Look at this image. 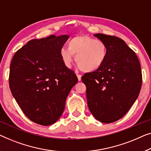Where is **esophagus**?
I'll return each mask as SVG.
<instances>
[{"label": "esophagus", "mask_w": 151, "mask_h": 151, "mask_svg": "<svg viewBox=\"0 0 151 151\" xmlns=\"http://www.w3.org/2000/svg\"><path fill=\"white\" fill-rule=\"evenodd\" d=\"M76 76H77V78H78V81H80L81 80V75H76Z\"/></svg>", "instance_id": "esophagus-1"}]
</instances>
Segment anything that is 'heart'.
Segmentation results:
<instances>
[{
  "label": "heart",
  "mask_w": 151,
  "mask_h": 151,
  "mask_svg": "<svg viewBox=\"0 0 151 151\" xmlns=\"http://www.w3.org/2000/svg\"><path fill=\"white\" fill-rule=\"evenodd\" d=\"M65 65L70 66L75 56V62L84 73H93L103 66L107 58V46L105 42L88 35H78L72 38L68 48L59 52Z\"/></svg>",
  "instance_id": "heart-1"
}]
</instances>
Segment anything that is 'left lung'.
I'll use <instances>...</instances> for the list:
<instances>
[{"instance_id": "1", "label": "left lung", "mask_w": 151, "mask_h": 151, "mask_svg": "<svg viewBox=\"0 0 151 151\" xmlns=\"http://www.w3.org/2000/svg\"><path fill=\"white\" fill-rule=\"evenodd\" d=\"M105 42L108 55L98 70L85 74L89 109L100 122L111 123L122 118L139 96L142 71L137 55L120 38L97 33Z\"/></svg>"}]
</instances>
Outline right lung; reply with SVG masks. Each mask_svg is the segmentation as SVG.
I'll list each match as a JSON object with an SVG mask.
<instances>
[{
    "label": "right lung",
    "instance_id": "right-lung-1",
    "mask_svg": "<svg viewBox=\"0 0 151 151\" xmlns=\"http://www.w3.org/2000/svg\"><path fill=\"white\" fill-rule=\"evenodd\" d=\"M68 38L51 35L31 40L13 57L12 94L25 115L37 124L48 126L61 117L68 95L78 81L59 54Z\"/></svg>",
    "mask_w": 151,
    "mask_h": 151
}]
</instances>
